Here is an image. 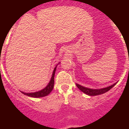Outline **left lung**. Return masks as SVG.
I'll return each instance as SVG.
<instances>
[{
    "label": "left lung",
    "instance_id": "8db88e82",
    "mask_svg": "<svg viewBox=\"0 0 129 129\" xmlns=\"http://www.w3.org/2000/svg\"><path fill=\"white\" fill-rule=\"evenodd\" d=\"M116 83L113 84V85H110V86L106 87V88H100V89H91V88H87V87H83L82 85H79V84H76L77 87H78L79 89L82 91V92L85 93V94H87V95L89 96H96V95H99V94H103V93L107 92V91L110 90L112 87H113L116 85Z\"/></svg>",
    "mask_w": 129,
    "mask_h": 129
}]
</instances>
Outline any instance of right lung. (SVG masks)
I'll return each instance as SVG.
<instances>
[{
	"instance_id": "1",
	"label": "right lung",
	"mask_w": 129,
	"mask_h": 129,
	"mask_svg": "<svg viewBox=\"0 0 129 129\" xmlns=\"http://www.w3.org/2000/svg\"><path fill=\"white\" fill-rule=\"evenodd\" d=\"M56 67H57V66L55 67L54 70H53L52 76H51V79H50L49 83H48V85L46 86L44 89L40 90V91H36V92L34 93H25L23 92V91H21V92L23 93V94H25L26 96H28L32 97V98H41V97H44L47 96L48 94H49L50 92L52 91L53 89V87H54V74H55V72L56 70Z\"/></svg>"
}]
</instances>
